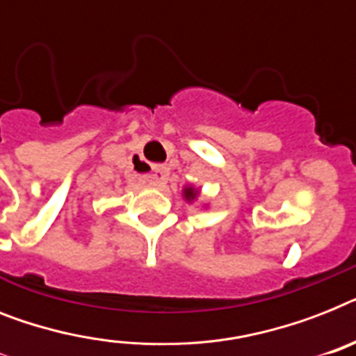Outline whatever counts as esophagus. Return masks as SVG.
Returning a JSON list of instances; mask_svg holds the SVG:
<instances>
[{
	"instance_id": "1",
	"label": "esophagus",
	"mask_w": 356,
	"mask_h": 356,
	"mask_svg": "<svg viewBox=\"0 0 356 356\" xmlns=\"http://www.w3.org/2000/svg\"><path fill=\"white\" fill-rule=\"evenodd\" d=\"M153 172L155 173L152 175V183H161V181L166 179V168H163V166H157Z\"/></svg>"
}]
</instances>
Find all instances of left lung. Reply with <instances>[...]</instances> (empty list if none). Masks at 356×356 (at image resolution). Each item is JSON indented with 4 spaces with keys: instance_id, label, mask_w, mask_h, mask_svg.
Masks as SVG:
<instances>
[{
    "instance_id": "obj_1",
    "label": "left lung",
    "mask_w": 356,
    "mask_h": 356,
    "mask_svg": "<svg viewBox=\"0 0 356 356\" xmlns=\"http://www.w3.org/2000/svg\"><path fill=\"white\" fill-rule=\"evenodd\" d=\"M183 195H184V199H186V201H190V203H192L193 199L199 195V190H195L193 186H186L183 190Z\"/></svg>"
}]
</instances>
